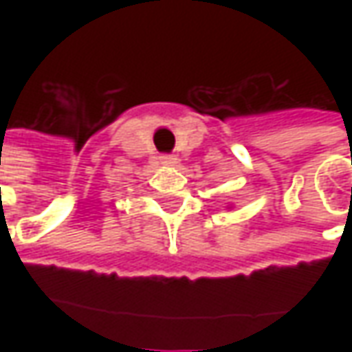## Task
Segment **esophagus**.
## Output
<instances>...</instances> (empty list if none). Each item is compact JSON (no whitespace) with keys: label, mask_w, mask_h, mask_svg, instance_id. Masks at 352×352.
Here are the masks:
<instances>
[{"label":"esophagus","mask_w":352,"mask_h":352,"mask_svg":"<svg viewBox=\"0 0 352 352\" xmlns=\"http://www.w3.org/2000/svg\"><path fill=\"white\" fill-rule=\"evenodd\" d=\"M160 164H164V166H174V164H178V158L174 155H162L160 156Z\"/></svg>","instance_id":"obj_1"}]
</instances>
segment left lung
I'll list each match as a JSON object with an SVG mask.
<instances>
[{
	"mask_svg": "<svg viewBox=\"0 0 352 352\" xmlns=\"http://www.w3.org/2000/svg\"><path fill=\"white\" fill-rule=\"evenodd\" d=\"M227 210H231V208H227Z\"/></svg>",
	"mask_w": 352,
	"mask_h": 352,
	"instance_id": "obj_1",
	"label": "left lung"
}]
</instances>
